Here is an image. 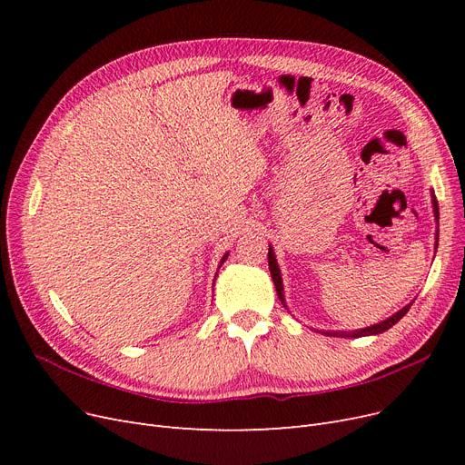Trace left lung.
Returning a JSON list of instances; mask_svg holds the SVG:
<instances>
[{
	"label": "left lung",
	"instance_id": "left-lung-1",
	"mask_svg": "<svg viewBox=\"0 0 465 465\" xmlns=\"http://www.w3.org/2000/svg\"><path fill=\"white\" fill-rule=\"evenodd\" d=\"M431 205H433V216H435V223H439V205H437V200H435V195H433V192H431ZM437 239H439V230H435V251H437ZM267 262H270V272H272V279H273V284H275V290H277V296H279V300H281V303L288 309V305H286V300H284V286H282V277H281V270H279V263H277V258H275V251H273V247L270 245V252H267ZM412 303V302H411ZM411 303L409 305H405L403 309H400L398 312H394L392 316H388L386 321H382V322H377V324H373V326H368V328H361V330H354V331H337V330H316V331H321V333H324V335H330V337H349V339H352V337H365V335H379V333H382V331H386V330H390L392 328L394 324H398L403 316L407 314V311H409V307H411Z\"/></svg>",
	"mask_w": 465,
	"mask_h": 465
}]
</instances>
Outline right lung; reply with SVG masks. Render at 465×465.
Returning a JSON list of instances; mask_svg holds the SVG:
<instances>
[{
    "mask_svg": "<svg viewBox=\"0 0 465 465\" xmlns=\"http://www.w3.org/2000/svg\"><path fill=\"white\" fill-rule=\"evenodd\" d=\"M228 254H230V252H226V254H224V256H223V260H220V265H223V263H224V262H226V258H228ZM220 265H218V267H220Z\"/></svg>",
    "mask_w": 465,
    "mask_h": 465,
    "instance_id": "1",
    "label": "right lung"
}]
</instances>
